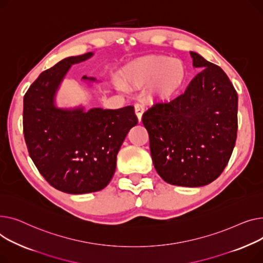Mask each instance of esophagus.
<instances>
[{
    "label": "esophagus",
    "instance_id": "34e87169",
    "mask_svg": "<svg viewBox=\"0 0 263 263\" xmlns=\"http://www.w3.org/2000/svg\"><path fill=\"white\" fill-rule=\"evenodd\" d=\"M144 111H145V107L143 104H141V103L135 104V112H136V116H137L139 122H141Z\"/></svg>",
    "mask_w": 263,
    "mask_h": 263
}]
</instances>
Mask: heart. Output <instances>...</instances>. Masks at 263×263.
Here are the masks:
<instances>
[{
    "label": "heart",
    "mask_w": 263,
    "mask_h": 263,
    "mask_svg": "<svg viewBox=\"0 0 263 263\" xmlns=\"http://www.w3.org/2000/svg\"><path fill=\"white\" fill-rule=\"evenodd\" d=\"M186 67L178 58L153 55L137 58L123 67L118 89L138 88L147 84V93L154 100H167L181 88Z\"/></svg>",
    "instance_id": "obj_1"
}]
</instances>
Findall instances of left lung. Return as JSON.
<instances>
[{
	"mask_svg": "<svg viewBox=\"0 0 263 263\" xmlns=\"http://www.w3.org/2000/svg\"><path fill=\"white\" fill-rule=\"evenodd\" d=\"M202 68L184 93L157 102L143 114L154 166L167 183L203 187L217 179L233 154L238 129V95L226 73L191 51Z\"/></svg>",
	"mask_w": 263,
	"mask_h": 263,
	"instance_id": "obj_1",
	"label": "left lung"
}]
</instances>
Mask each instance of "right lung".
Segmentation results:
<instances>
[{"label": "right lung", "mask_w": 263, "mask_h": 263, "mask_svg": "<svg viewBox=\"0 0 263 263\" xmlns=\"http://www.w3.org/2000/svg\"><path fill=\"white\" fill-rule=\"evenodd\" d=\"M95 53L64 58L42 72L23 99V133L29 156L55 189L85 194L104 189L111 180L118 152L137 125L134 106L120 109L85 106L59 107L57 92L72 65ZM88 88L98 84L83 76Z\"/></svg>", "instance_id": "obj_1"}]
</instances>
